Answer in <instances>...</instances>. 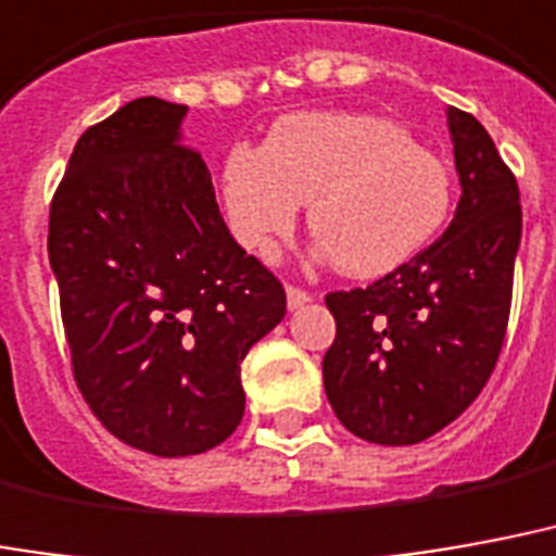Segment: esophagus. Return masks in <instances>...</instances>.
Masks as SVG:
<instances>
[{"mask_svg":"<svg viewBox=\"0 0 556 556\" xmlns=\"http://www.w3.org/2000/svg\"><path fill=\"white\" fill-rule=\"evenodd\" d=\"M309 300H312V298H309V291L294 289V286H289V289H286V303H289V309H291V312L303 309V306H306Z\"/></svg>","mask_w":556,"mask_h":556,"instance_id":"esophagus-1","label":"esophagus"}]
</instances>
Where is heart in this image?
<instances>
[{"mask_svg": "<svg viewBox=\"0 0 556 556\" xmlns=\"http://www.w3.org/2000/svg\"><path fill=\"white\" fill-rule=\"evenodd\" d=\"M220 188L232 232L258 256H270L309 203L315 256L348 277L404 265L445 226L454 200L445 162L365 111H303L279 121L265 147L236 143Z\"/></svg>", "mask_w": 556, "mask_h": 556, "instance_id": "obj_1", "label": "heart"}]
</instances>
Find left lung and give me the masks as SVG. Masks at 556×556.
<instances>
[{
    "label": "left lung",
    "instance_id": "8db88e82",
    "mask_svg": "<svg viewBox=\"0 0 556 556\" xmlns=\"http://www.w3.org/2000/svg\"><path fill=\"white\" fill-rule=\"evenodd\" d=\"M447 131L463 194L442 238L368 289L327 294V401L374 445L425 442L466 413L507 332L519 185L471 114L447 109Z\"/></svg>",
    "mask_w": 556,
    "mask_h": 556
}]
</instances>
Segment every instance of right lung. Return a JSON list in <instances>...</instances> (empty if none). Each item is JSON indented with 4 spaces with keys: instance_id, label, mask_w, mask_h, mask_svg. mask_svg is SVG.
<instances>
[{
    "instance_id": "add662e5",
    "label": "right lung",
    "mask_w": 556,
    "mask_h": 556,
    "mask_svg": "<svg viewBox=\"0 0 556 556\" xmlns=\"http://www.w3.org/2000/svg\"><path fill=\"white\" fill-rule=\"evenodd\" d=\"M188 105L143 97L90 126L49 212V267L85 401L126 445L212 451L244 415L241 362L286 291L229 236Z\"/></svg>"
}]
</instances>
